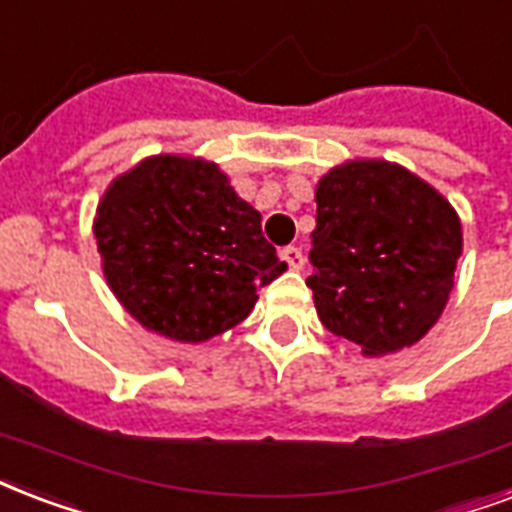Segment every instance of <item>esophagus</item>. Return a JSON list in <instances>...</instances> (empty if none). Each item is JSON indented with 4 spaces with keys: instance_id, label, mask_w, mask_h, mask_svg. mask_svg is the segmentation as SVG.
<instances>
[{
    "instance_id": "obj_1",
    "label": "esophagus",
    "mask_w": 512,
    "mask_h": 512,
    "mask_svg": "<svg viewBox=\"0 0 512 512\" xmlns=\"http://www.w3.org/2000/svg\"><path fill=\"white\" fill-rule=\"evenodd\" d=\"M282 260L290 265L292 271H303V265H306V255H303V249L300 247H284Z\"/></svg>"
}]
</instances>
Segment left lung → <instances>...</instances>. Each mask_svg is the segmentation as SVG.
Instances as JSON below:
<instances>
[{"label": "left lung", "instance_id": "left-lung-1", "mask_svg": "<svg viewBox=\"0 0 512 512\" xmlns=\"http://www.w3.org/2000/svg\"><path fill=\"white\" fill-rule=\"evenodd\" d=\"M311 233L314 306L322 325L386 357L438 322L462 255V220L443 193L400 163L354 158L317 182Z\"/></svg>", "mask_w": 512, "mask_h": 512}]
</instances>
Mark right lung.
Instances as JSON below:
<instances>
[{
    "label": "right lung",
    "mask_w": 512,
    "mask_h": 512,
    "mask_svg": "<svg viewBox=\"0 0 512 512\" xmlns=\"http://www.w3.org/2000/svg\"><path fill=\"white\" fill-rule=\"evenodd\" d=\"M260 212L206 158L161 152L117 174L93 236L117 303L177 343H204L252 314L257 290L287 271Z\"/></svg>",
    "instance_id": "1"
}]
</instances>
